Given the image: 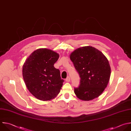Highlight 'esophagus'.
<instances>
[{"mask_svg":"<svg viewBox=\"0 0 131 131\" xmlns=\"http://www.w3.org/2000/svg\"><path fill=\"white\" fill-rule=\"evenodd\" d=\"M65 80H66V82H69L70 81V77H67Z\"/></svg>","mask_w":131,"mask_h":131,"instance_id":"1","label":"esophagus"}]
</instances>
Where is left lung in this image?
<instances>
[{"instance_id":"obj_1","label":"left lung","mask_w":131,"mask_h":131,"mask_svg":"<svg viewBox=\"0 0 131 131\" xmlns=\"http://www.w3.org/2000/svg\"><path fill=\"white\" fill-rule=\"evenodd\" d=\"M78 72L80 84L74 89V94L80 100L90 101L98 97L109 82L111 69L106 57L92 46H84L70 55Z\"/></svg>"}]
</instances>
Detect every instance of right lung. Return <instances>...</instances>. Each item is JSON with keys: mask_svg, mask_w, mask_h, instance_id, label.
<instances>
[{"mask_svg": "<svg viewBox=\"0 0 131 131\" xmlns=\"http://www.w3.org/2000/svg\"><path fill=\"white\" fill-rule=\"evenodd\" d=\"M59 54L48 49L34 51L23 66V77L27 88L36 98L41 101L54 99L60 92L64 80L54 67Z\"/></svg>", "mask_w": 131, "mask_h": 131, "instance_id": "add662e5", "label": "right lung"}]
</instances>
